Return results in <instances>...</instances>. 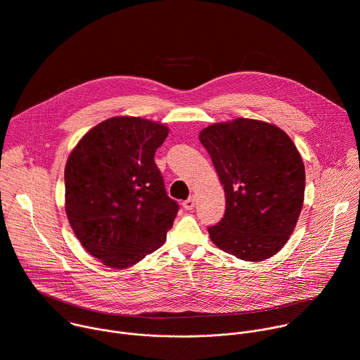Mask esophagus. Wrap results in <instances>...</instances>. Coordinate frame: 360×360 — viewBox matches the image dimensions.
<instances>
[{
	"label": "esophagus",
	"instance_id": "obj_1",
	"mask_svg": "<svg viewBox=\"0 0 360 360\" xmlns=\"http://www.w3.org/2000/svg\"><path fill=\"white\" fill-rule=\"evenodd\" d=\"M182 207H184V210H186V211L193 210V208H195V196L192 195V196H189L186 200H184Z\"/></svg>",
	"mask_w": 360,
	"mask_h": 360
}]
</instances>
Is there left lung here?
<instances>
[{
  "label": "left lung",
  "instance_id": "8db88e82",
  "mask_svg": "<svg viewBox=\"0 0 360 360\" xmlns=\"http://www.w3.org/2000/svg\"><path fill=\"white\" fill-rule=\"evenodd\" d=\"M199 141L224 185L226 210L211 240L238 259L258 262L278 253L303 207L304 165L276 125L249 118L212 124Z\"/></svg>",
  "mask_w": 360,
  "mask_h": 360
}]
</instances>
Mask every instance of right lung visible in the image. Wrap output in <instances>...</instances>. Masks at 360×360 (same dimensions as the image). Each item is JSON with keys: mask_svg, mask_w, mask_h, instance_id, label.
<instances>
[{"mask_svg": "<svg viewBox=\"0 0 360 360\" xmlns=\"http://www.w3.org/2000/svg\"><path fill=\"white\" fill-rule=\"evenodd\" d=\"M169 129L138 117H114L89 129L65 165V212L81 245L124 269L164 245L178 214L153 161Z\"/></svg>", "mask_w": 360, "mask_h": 360, "instance_id": "obj_1", "label": "right lung"}]
</instances>
